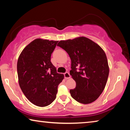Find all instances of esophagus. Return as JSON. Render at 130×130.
Masks as SVG:
<instances>
[{"label": "esophagus", "instance_id": "obj_1", "mask_svg": "<svg viewBox=\"0 0 130 130\" xmlns=\"http://www.w3.org/2000/svg\"><path fill=\"white\" fill-rule=\"evenodd\" d=\"M64 77H65V79H69L70 77H71V75H70V74H69V72H65L64 73Z\"/></svg>", "mask_w": 130, "mask_h": 130}]
</instances>
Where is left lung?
<instances>
[{
	"label": "left lung",
	"mask_w": 130,
	"mask_h": 130,
	"mask_svg": "<svg viewBox=\"0 0 130 130\" xmlns=\"http://www.w3.org/2000/svg\"><path fill=\"white\" fill-rule=\"evenodd\" d=\"M57 46L67 51L71 59L70 75L76 84L70 90L72 97L83 104L95 101L104 91L109 72L104 51L83 36L61 40Z\"/></svg>",
	"instance_id": "left-lung-1"
}]
</instances>
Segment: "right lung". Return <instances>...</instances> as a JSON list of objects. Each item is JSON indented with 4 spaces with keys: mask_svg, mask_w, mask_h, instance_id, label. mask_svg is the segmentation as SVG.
<instances>
[{
    "mask_svg": "<svg viewBox=\"0 0 130 130\" xmlns=\"http://www.w3.org/2000/svg\"><path fill=\"white\" fill-rule=\"evenodd\" d=\"M58 42L36 39L25 47L18 59L20 87L28 100L36 106H46L54 101L58 86L64 77L57 72L51 62Z\"/></svg>",
    "mask_w": 130,
    "mask_h": 130,
    "instance_id": "right-lung-1",
    "label": "right lung"
}]
</instances>
